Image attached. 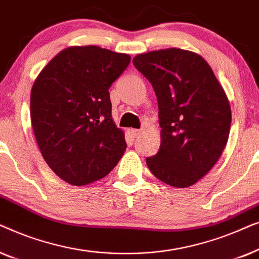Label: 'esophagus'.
Returning <instances> with one entry per match:
<instances>
[{"mask_svg":"<svg viewBox=\"0 0 259 259\" xmlns=\"http://www.w3.org/2000/svg\"><path fill=\"white\" fill-rule=\"evenodd\" d=\"M131 133H132L134 137H139L141 134L145 133V130H131Z\"/></svg>","mask_w":259,"mask_h":259,"instance_id":"obj_1","label":"esophagus"}]
</instances>
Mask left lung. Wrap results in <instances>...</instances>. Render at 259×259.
<instances>
[{
  "mask_svg": "<svg viewBox=\"0 0 259 259\" xmlns=\"http://www.w3.org/2000/svg\"><path fill=\"white\" fill-rule=\"evenodd\" d=\"M152 83L159 108L161 144L146 158L151 172L169 186L189 187L218 161L229 139L231 107L210 65L179 48L134 56Z\"/></svg>",
  "mask_w": 259,
  "mask_h": 259,
  "instance_id": "8db88e82",
  "label": "left lung"
}]
</instances>
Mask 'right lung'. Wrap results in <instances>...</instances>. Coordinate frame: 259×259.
<instances>
[{"mask_svg": "<svg viewBox=\"0 0 259 259\" xmlns=\"http://www.w3.org/2000/svg\"><path fill=\"white\" fill-rule=\"evenodd\" d=\"M130 62L127 54L74 46L53 58L35 80V138L49 167L70 185L104 178L126 150L125 134L113 121L108 90Z\"/></svg>", "mask_w": 259, "mask_h": 259, "instance_id": "add662e5", "label": "right lung"}]
</instances>
